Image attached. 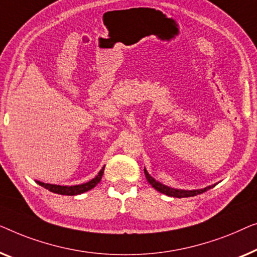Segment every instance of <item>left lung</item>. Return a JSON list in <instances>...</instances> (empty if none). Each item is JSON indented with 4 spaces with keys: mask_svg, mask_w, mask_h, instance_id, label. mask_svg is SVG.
<instances>
[{
    "mask_svg": "<svg viewBox=\"0 0 257 257\" xmlns=\"http://www.w3.org/2000/svg\"><path fill=\"white\" fill-rule=\"evenodd\" d=\"M144 175H146V178L148 182L151 186L154 187L155 190L160 191L161 193H164L166 196L169 197H175V198H187V197H194L197 196V194H200V193H204L206 191L212 189V187L215 186L214 185H211V186H207L205 187V189H199V190H178V189H172V187L170 186H166L164 184H162L160 182H157L156 179L153 178L146 169H144Z\"/></svg>",
    "mask_w": 257,
    "mask_h": 257,
    "instance_id": "obj_1",
    "label": "left lung"
}]
</instances>
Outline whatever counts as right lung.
<instances>
[{"label":"right lung","instance_id":"1","mask_svg":"<svg viewBox=\"0 0 257 257\" xmlns=\"http://www.w3.org/2000/svg\"><path fill=\"white\" fill-rule=\"evenodd\" d=\"M103 171H104V166L100 170V172L97 173V176L94 177L92 180H89V182L85 183V184H80V185L61 186V185H56V184H45V183L38 182V180H36V182H37L41 186L45 187V189H48L49 191H51V192H53V193L61 194V196H77V194L87 192L88 190H92L93 187H95L97 184L100 183L101 178H102Z\"/></svg>","mask_w":257,"mask_h":257}]
</instances>
